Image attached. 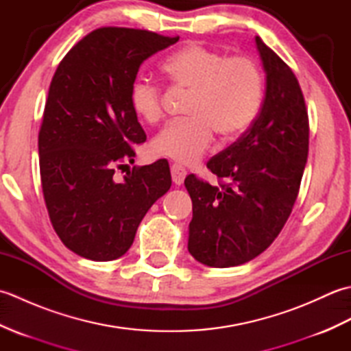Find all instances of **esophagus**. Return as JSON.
Here are the masks:
<instances>
[{
  "label": "esophagus",
  "instance_id": "34e87169",
  "mask_svg": "<svg viewBox=\"0 0 351 351\" xmlns=\"http://www.w3.org/2000/svg\"><path fill=\"white\" fill-rule=\"evenodd\" d=\"M170 171H171V180H173L176 185H181L185 180V176H187V171H185V169L181 167L180 164H173V166L170 167Z\"/></svg>",
  "mask_w": 351,
  "mask_h": 351
}]
</instances>
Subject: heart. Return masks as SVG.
<instances>
[{"mask_svg":"<svg viewBox=\"0 0 351 351\" xmlns=\"http://www.w3.org/2000/svg\"><path fill=\"white\" fill-rule=\"evenodd\" d=\"M162 71L176 87L190 92L187 119L170 122L156 134L152 149L180 164H193L211 146L214 132L234 138L255 121L264 98V77L249 56H230L191 43L173 52ZM134 113L147 123L162 116L161 90L138 78L130 93Z\"/></svg>","mask_w":351,"mask_h":351,"instance_id":"obj_1","label":"heart"}]
</instances>
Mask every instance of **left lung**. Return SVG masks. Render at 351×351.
Segmentation results:
<instances>
[{
	"label": "left lung",
	"mask_w": 351,
	"mask_h": 351,
	"mask_svg": "<svg viewBox=\"0 0 351 351\" xmlns=\"http://www.w3.org/2000/svg\"><path fill=\"white\" fill-rule=\"evenodd\" d=\"M265 98L255 122L208 161L221 189L185 178L193 202L189 252L208 267H235L261 255L280 234L299 195L308 160L304 98L287 63L256 36Z\"/></svg>",
	"instance_id": "obj_1"
}]
</instances>
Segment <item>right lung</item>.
I'll return each instance as SVG.
<instances>
[{"label": "right lung", "mask_w": 351, "mask_h": 351, "mask_svg": "<svg viewBox=\"0 0 351 351\" xmlns=\"http://www.w3.org/2000/svg\"><path fill=\"white\" fill-rule=\"evenodd\" d=\"M180 37L104 27L73 47L52 77L39 132L45 204L63 244L92 261L125 255L156 200L171 185L166 160L132 167L146 134L130 104L140 64Z\"/></svg>", "instance_id": "obj_1"}]
</instances>
